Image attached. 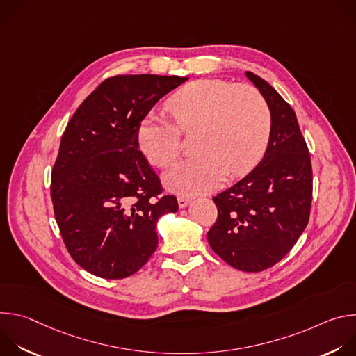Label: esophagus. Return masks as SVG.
Instances as JSON below:
<instances>
[{
  "label": "esophagus",
  "mask_w": 356,
  "mask_h": 356,
  "mask_svg": "<svg viewBox=\"0 0 356 356\" xmlns=\"http://www.w3.org/2000/svg\"><path fill=\"white\" fill-rule=\"evenodd\" d=\"M190 198H187V197H177V202H179V207L180 209H184V207H187L188 204H190Z\"/></svg>",
  "instance_id": "esophagus-1"
}]
</instances>
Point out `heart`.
Instances as JSON below:
<instances>
[{
    "instance_id": "b5f03b06",
    "label": "heart",
    "mask_w": 356,
    "mask_h": 356,
    "mask_svg": "<svg viewBox=\"0 0 356 356\" xmlns=\"http://www.w3.org/2000/svg\"><path fill=\"white\" fill-rule=\"evenodd\" d=\"M173 122L155 114L138 128V143L147 161L172 166L181 152V132L197 128L200 154L165 175L177 193L200 194L217 187L228 175L242 176L262 158L270 134V111L262 94L248 84L201 79L180 87L168 99Z\"/></svg>"
}]
</instances>
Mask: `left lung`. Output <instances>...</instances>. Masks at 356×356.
<instances>
[{"mask_svg": "<svg viewBox=\"0 0 356 356\" xmlns=\"http://www.w3.org/2000/svg\"><path fill=\"white\" fill-rule=\"evenodd\" d=\"M245 76L269 107V142L259 165L213 198L218 218L207 239L229 266L262 272L286 257L306 229L313 170L293 108L268 81L250 72Z\"/></svg>", "mask_w": 356, "mask_h": 356, "instance_id": "1", "label": "left lung"}]
</instances>
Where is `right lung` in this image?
<instances>
[{"mask_svg": "<svg viewBox=\"0 0 356 356\" xmlns=\"http://www.w3.org/2000/svg\"><path fill=\"white\" fill-rule=\"evenodd\" d=\"M187 80L110 77L65 129L50 194L69 253L94 276L124 279L138 272L158 248V220L179 210L139 150L138 128L163 95Z\"/></svg>", "mask_w": 356, "mask_h": 356, "instance_id": "obj_1", "label": "right lung"}]
</instances>
